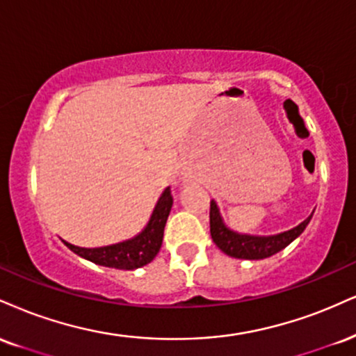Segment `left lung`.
<instances>
[{
    "instance_id": "8db88e82",
    "label": "left lung",
    "mask_w": 356,
    "mask_h": 356,
    "mask_svg": "<svg viewBox=\"0 0 356 356\" xmlns=\"http://www.w3.org/2000/svg\"><path fill=\"white\" fill-rule=\"evenodd\" d=\"M312 216L307 217L302 224L286 230V232L268 235V237H257V235L237 234L234 230H230L224 224V220H222L217 204L211 200V235L213 243L224 254L235 257V259L260 260L275 255L277 252L284 250L286 245H290L305 230L308 222L312 220Z\"/></svg>"
}]
</instances>
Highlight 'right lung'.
Returning a JSON list of instances; mask_svg holds the SVG:
<instances>
[{
  "instance_id": "obj_1",
  "label": "right lung",
  "mask_w": 356,
  "mask_h": 356,
  "mask_svg": "<svg viewBox=\"0 0 356 356\" xmlns=\"http://www.w3.org/2000/svg\"><path fill=\"white\" fill-rule=\"evenodd\" d=\"M172 202L174 199L170 195V187H167L157 200L145 229L129 241L97 248L76 247L66 241L63 242L74 254L91 260L94 264L102 265V267L119 268V270H134V268L144 267V265L152 262L154 257L159 254L162 237H164V227L170 209H172Z\"/></svg>"
}]
</instances>
